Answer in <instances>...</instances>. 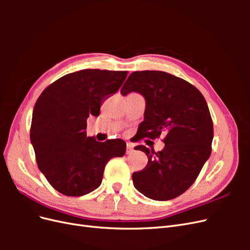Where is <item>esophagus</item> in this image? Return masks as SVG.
Instances as JSON below:
<instances>
[{"label":"esophagus","mask_w":250,"mask_h":250,"mask_svg":"<svg viewBox=\"0 0 250 250\" xmlns=\"http://www.w3.org/2000/svg\"><path fill=\"white\" fill-rule=\"evenodd\" d=\"M133 152V147L130 145V144H127L126 147V154H131Z\"/></svg>","instance_id":"obj_1"}]
</instances>
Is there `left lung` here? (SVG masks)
<instances>
[{
  "label": "left lung",
  "mask_w": 250,
  "mask_h": 250,
  "mask_svg": "<svg viewBox=\"0 0 250 250\" xmlns=\"http://www.w3.org/2000/svg\"><path fill=\"white\" fill-rule=\"evenodd\" d=\"M141 94L146 101L138 140L165 135V147L154 152L146 146L145 169L132 174L137 190L153 200L176 198L190 188L208 160L213 121L202 94L191 83L161 71L133 72L121 94Z\"/></svg>",
  "instance_id": "1"
}]
</instances>
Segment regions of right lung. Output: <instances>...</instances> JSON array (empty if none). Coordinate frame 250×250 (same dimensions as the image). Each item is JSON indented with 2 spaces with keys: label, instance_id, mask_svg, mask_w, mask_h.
Masks as SVG:
<instances>
[{
  "label": "right lung",
  "instance_id": "1",
  "mask_svg": "<svg viewBox=\"0 0 250 250\" xmlns=\"http://www.w3.org/2000/svg\"><path fill=\"white\" fill-rule=\"evenodd\" d=\"M126 71L82 70L53 82L37 99L30 140L41 172L56 191L83 196L102 183L105 165L125 154L126 143L86 137V119L98 117L101 102L115 94Z\"/></svg>",
  "mask_w": 250,
  "mask_h": 250
}]
</instances>
